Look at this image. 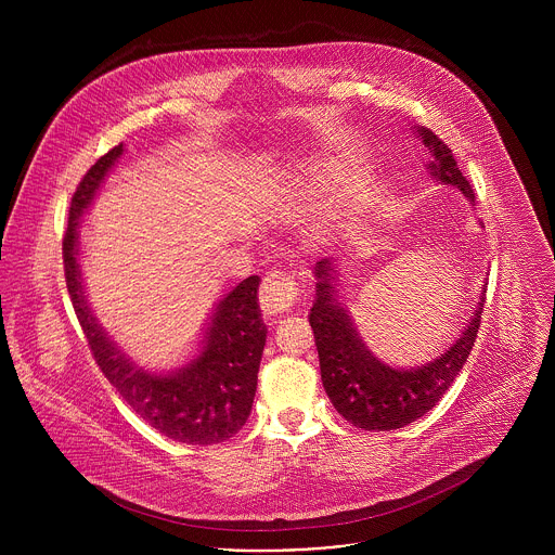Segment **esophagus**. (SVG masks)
I'll return each instance as SVG.
<instances>
[{
    "label": "esophagus",
    "mask_w": 555,
    "mask_h": 555,
    "mask_svg": "<svg viewBox=\"0 0 555 555\" xmlns=\"http://www.w3.org/2000/svg\"><path fill=\"white\" fill-rule=\"evenodd\" d=\"M261 305L266 307V311L270 313H281V311H289L298 305L300 300V287L294 281L292 274L281 272V270H272L263 283H261Z\"/></svg>",
    "instance_id": "1"
}]
</instances>
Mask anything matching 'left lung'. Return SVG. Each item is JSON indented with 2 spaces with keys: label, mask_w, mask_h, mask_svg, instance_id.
<instances>
[{
  "label": "left lung",
  "mask_w": 555,
  "mask_h": 555,
  "mask_svg": "<svg viewBox=\"0 0 555 555\" xmlns=\"http://www.w3.org/2000/svg\"><path fill=\"white\" fill-rule=\"evenodd\" d=\"M417 131L435 155V160L428 165L430 173L446 184L459 186L474 202V189L461 173L452 149L435 131L426 127ZM330 272L332 266L327 259L315 263L319 289H315L309 325L313 330L315 349H319L323 386L332 404L349 424L373 433L395 430L420 420L443 398V392L463 369L481 327L483 302L463 336L443 356L420 369L395 371L377 362L360 343L347 313L334 298Z\"/></svg>",
  "instance_id": "8db88e82"
}]
</instances>
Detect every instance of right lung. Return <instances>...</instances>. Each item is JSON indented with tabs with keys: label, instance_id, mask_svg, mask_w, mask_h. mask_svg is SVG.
I'll use <instances>...</instances> for the list:
<instances>
[{
	"label": "right lung",
	"instance_id": "obj_1",
	"mask_svg": "<svg viewBox=\"0 0 555 555\" xmlns=\"http://www.w3.org/2000/svg\"><path fill=\"white\" fill-rule=\"evenodd\" d=\"M120 153L122 144H116L101 155L78 182L69 202L63 236V270L76 319L81 323L99 369L135 415L151 428L182 443H221L244 428L255 402L257 373L268 334L257 302L259 276L244 279L219 302L204 351L186 369L169 377L133 369L96 325L76 266L78 217L92 202L101 180Z\"/></svg>",
	"mask_w": 555,
	"mask_h": 555
}]
</instances>
